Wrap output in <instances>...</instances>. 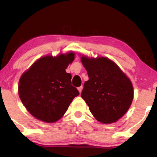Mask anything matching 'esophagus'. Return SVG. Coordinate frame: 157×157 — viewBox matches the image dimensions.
<instances>
[{
    "label": "esophagus",
    "mask_w": 157,
    "mask_h": 157,
    "mask_svg": "<svg viewBox=\"0 0 157 157\" xmlns=\"http://www.w3.org/2000/svg\"><path fill=\"white\" fill-rule=\"evenodd\" d=\"M77 89H78L79 92L81 93V91H82V86H80V87L77 88Z\"/></svg>",
    "instance_id": "1"
}]
</instances>
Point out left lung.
Instances as JSON below:
<instances>
[{"label":"left lung","mask_w":157,"mask_h":157,"mask_svg":"<svg viewBox=\"0 0 157 157\" xmlns=\"http://www.w3.org/2000/svg\"><path fill=\"white\" fill-rule=\"evenodd\" d=\"M81 62L87 71L81 97L97 120L109 124L117 121L129 109L134 97L131 80L117 65L106 57L89 58Z\"/></svg>","instance_id":"8db88e82"}]
</instances>
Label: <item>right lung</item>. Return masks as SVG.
<instances>
[{
	"label": "right lung",
	"instance_id": "obj_1",
	"mask_svg": "<svg viewBox=\"0 0 157 157\" xmlns=\"http://www.w3.org/2000/svg\"><path fill=\"white\" fill-rule=\"evenodd\" d=\"M75 60L69 52L57 57L46 56L35 61L19 81L21 100L32 116L46 122L60 120L79 91L71 86V74L66 72Z\"/></svg>",
	"mask_w": 157,
	"mask_h": 157
}]
</instances>
